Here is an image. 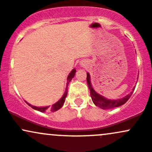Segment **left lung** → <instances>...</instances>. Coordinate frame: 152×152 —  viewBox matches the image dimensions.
I'll use <instances>...</instances> for the list:
<instances>
[{"mask_svg":"<svg viewBox=\"0 0 152 152\" xmlns=\"http://www.w3.org/2000/svg\"><path fill=\"white\" fill-rule=\"evenodd\" d=\"M87 83L88 85V88L90 89V91H91V99H92L93 102L95 104L96 107H100L101 109H112L115 108V107H120V106L123 105L124 104H125L130 97L131 96L132 94H133V91L135 90L133 88V91H131L130 94H128L127 96H125V97L122 98V99H114V100H112V99H108L107 98L104 97V96L99 94L98 93H96L95 90L94 89V88L92 87V85H91V76H90L89 73H87Z\"/></svg>","mask_w":152,"mask_h":152,"instance_id":"left-lung-1","label":"left lung"}]
</instances>
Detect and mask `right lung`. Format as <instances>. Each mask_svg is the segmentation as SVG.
<instances>
[{
	"label": "right lung",
	"mask_w": 152,
	"mask_h": 152,
	"mask_svg": "<svg viewBox=\"0 0 152 152\" xmlns=\"http://www.w3.org/2000/svg\"><path fill=\"white\" fill-rule=\"evenodd\" d=\"M75 72H76V69H73L72 70L71 72L69 73V75L67 77V86H66V90H65V92H64V94L63 96L61 98V99H59V100L58 101V102H57L56 103H55L54 104H53V105H52L50 107V106H48V107H35V106L31 105L30 104L27 103V102H26V101H25V102L27 103V104H28V105L30 106V107H32V109H35V110H37V111H39V112H45V111L48 110V109H49L50 112H56V111L58 110V109H61V107H63L65 99H66V96H67L68 85H69V83L70 81L72 80V78L74 77L75 75Z\"/></svg>",
	"instance_id": "right-lung-1"
}]
</instances>
